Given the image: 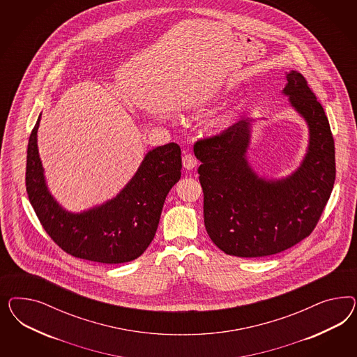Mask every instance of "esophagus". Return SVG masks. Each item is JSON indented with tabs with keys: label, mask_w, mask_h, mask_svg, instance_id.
<instances>
[{
	"label": "esophagus",
	"mask_w": 357,
	"mask_h": 357,
	"mask_svg": "<svg viewBox=\"0 0 357 357\" xmlns=\"http://www.w3.org/2000/svg\"><path fill=\"white\" fill-rule=\"evenodd\" d=\"M182 163H183V167L185 170H192L194 167H196V165H197V161L195 160L194 155L192 154H184L183 158H182Z\"/></svg>",
	"instance_id": "1"
}]
</instances>
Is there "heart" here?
<instances>
[{
	"label": "heart",
	"instance_id": "b5f03b06",
	"mask_svg": "<svg viewBox=\"0 0 357 357\" xmlns=\"http://www.w3.org/2000/svg\"><path fill=\"white\" fill-rule=\"evenodd\" d=\"M227 90H229V86L225 87V89L215 90L213 93H209V94H206V96L196 98L194 100H191V103H188V108L195 109V111H202V109L206 108V105H209L211 102H215L218 98L222 97ZM237 118V111H229L227 114L218 115L216 118L209 120L208 124H206V128L211 130V132H213V133L224 132L236 121Z\"/></svg>",
	"mask_w": 357,
	"mask_h": 357
}]
</instances>
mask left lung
<instances>
[{
    "instance_id": "left-lung-1",
    "label": "left lung",
    "mask_w": 357,
    "mask_h": 357,
    "mask_svg": "<svg viewBox=\"0 0 357 357\" xmlns=\"http://www.w3.org/2000/svg\"><path fill=\"white\" fill-rule=\"evenodd\" d=\"M285 81L281 94L309 130L303 161L289 175L272 179L251 166L257 119L195 144L206 233L227 255L260 258L292 248L313 231L334 187L335 146L324 107L303 75L289 70Z\"/></svg>"
}]
</instances>
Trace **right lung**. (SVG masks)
Returning a JSON list of instances; mask_svg holds the SVG:
<instances>
[{"label":"right lung","instance_id":"right-lung-1","mask_svg":"<svg viewBox=\"0 0 357 357\" xmlns=\"http://www.w3.org/2000/svg\"><path fill=\"white\" fill-rule=\"evenodd\" d=\"M33 127L26 165V190L48 236L65 252L105 264L137 259L157 231L163 203L181 179L182 158L178 144L170 142L148 151L137 172L107 202L81 212L65 209L51 194L38 149Z\"/></svg>","mask_w":357,"mask_h":357}]
</instances>
